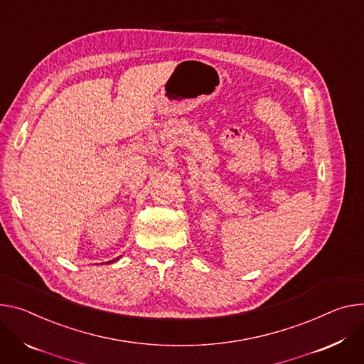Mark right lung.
<instances>
[{
  "label": "right lung",
  "instance_id": "1",
  "mask_svg": "<svg viewBox=\"0 0 364 364\" xmlns=\"http://www.w3.org/2000/svg\"><path fill=\"white\" fill-rule=\"evenodd\" d=\"M116 259H119V257H117V258H116ZM116 259H112V261H107V262H109V264H110V262H114V261H116Z\"/></svg>",
  "mask_w": 364,
  "mask_h": 364
}]
</instances>
